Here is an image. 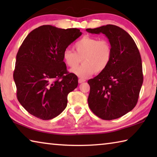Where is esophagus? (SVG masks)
Returning <instances> with one entry per match:
<instances>
[{"mask_svg":"<svg viewBox=\"0 0 157 157\" xmlns=\"http://www.w3.org/2000/svg\"><path fill=\"white\" fill-rule=\"evenodd\" d=\"M85 81V79H82V78H79V79H78V82L79 84H81V83H82V82H84Z\"/></svg>","mask_w":157,"mask_h":157,"instance_id":"obj_1","label":"esophagus"}]
</instances>
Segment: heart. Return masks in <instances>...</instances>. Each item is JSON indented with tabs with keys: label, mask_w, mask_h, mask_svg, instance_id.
Here are the masks:
<instances>
[{
	"label": "heart",
	"mask_w": 157,
	"mask_h": 157,
	"mask_svg": "<svg viewBox=\"0 0 157 157\" xmlns=\"http://www.w3.org/2000/svg\"><path fill=\"white\" fill-rule=\"evenodd\" d=\"M75 52L66 49L63 52L64 63L74 70L82 60L83 64L73 71L80 78H87L95 72L100 73L108 67L112 58V47L109 41L97 37L85 36L79 39L74 46Z\"/></svg>",
	"instance_id": "heart-1"
}]
</instances>
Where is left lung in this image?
Masks as SVG:
<instances>
[{
    "label": "left lung",
    "mask_w": 157,
    "mask_h": 157,
    "mask_svg": "<svg viewBox=\"0 0 157 157\" xmlns=\"http://www.w3.org/2000/svg\"><path fill=\"white\" fill-rule=\"evenodd\" d=\"M102 33L112 47V58L108 67L89 79V108L103 120H113L132 111L136 105L143 75L139 50L132 36L113 25L86 30Z\"/></svg>",
    "instance_id": "left-lung-1"
}]
</instances>
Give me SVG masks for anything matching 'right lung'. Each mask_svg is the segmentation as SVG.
<instances>
[{
  "label": "right lung",
  "mask_w": 157,
  "mask_h": 157,
  "mask_svg": "<svg viewBox=\"0 0 157 157\" xmlns=\"http://www.w3.org/2000/svg\"><path fill=\"white\" fill-rule=\"evenodd\" d=\"M81 35L79 29L45 25L29 33L21 44L13 77L18 102L33 116L50 120L65 109L78 79L68 72L62 55Z\"/></svg>",
  "instance_id": "right-lung-1"
}]
</instances>
